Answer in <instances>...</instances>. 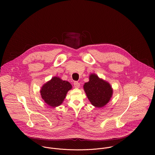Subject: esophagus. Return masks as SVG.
<instances>
[{
    "label": "esophagus",
    "instance_id": "34e87169",
    "mask_svg": "<svg viewBox=\"0 0 155 155\" xmlns=\"http://www.w3.org/2000/svg\"><path fill=\"white\" fill-rule=\"evenodd\" d=\"M73 84H74V88H78L80 87V84L78 82H74Z\"/></svg>",
    "mask_w": 155,
    "mask_h": 155
}]
</instances>
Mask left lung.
<instances>
[{
	"label": "left lung",
	"instance_id": "1",
	"mask_svg": "<svg viewBox=\"0 0 155 155\" xmlns=\"http://www.w3.org/2000/svg\"><path fill=\"white\" fill-rule=\"evenodd\" d=\"M89 81L85 83L84 91L91 103L95 107L101 108L106 106L113 95L110 84L94 74H91Z\"/></svg>",
	"mask_w": 155,
	"mask_h": 155
}]
</instances>
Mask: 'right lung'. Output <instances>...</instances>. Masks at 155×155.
<instances>
[{
	"label": "right lung",
	"instance_id": "add662e5",
	"mask_svg": "<svg viewBox=\"0 0 155 155\" xmlns=\"http://www.w3.org/2000/svg\"><path fill=\"white\" fill-rule=\"evenodd\" d=\"M71 88L72 86L68 82L55 76L42 86L41 95L48 105L55 107L62 104L67 92Z\"/></svg>",
	"mask_w": 155,
	"mask_h": 155
}]
</instances>
